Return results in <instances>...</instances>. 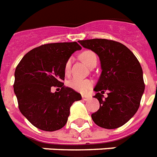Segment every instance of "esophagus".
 <instances>
[{"label": "esophagus", "instance_id": "obj_1", "mask_svg": "<svg viewBox=\"0 0 157 157\" xmlns=\"http://www.w3.org/2000/svg\"><path fill=\"white\" fill-rule=\"evenodd\" d=\"M90 98L89 96H87V95H82V99H83V100L87 101V100H89Z\"/></svg>", "mask_w": 157, "mask_h": 157}]
</instances>
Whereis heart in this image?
<instances>
[{"mask_svg": "<svg viewBox=\"0 0 157 157\" xmlns=\"http://www.w3.org/2000/svg\"><path fill=\"white\" fill-rule=\"evenodd\" d=\"M80 58L88 67L91 66V64L94 62H97V56L96 54L90 50H86L80 54ZM71 67V59L67 60L65 66H64V71L66 75L69 73ZM67 85L70 88L73 89L74 90L81 93H86L90 89L92 86V82L89 80H83L79 78H72L67 82Z\"/></svg>", "mask_w": 157, "mask_h": 157, "instance_id": "b5f03b06", "label": "heart"}]
</instances>
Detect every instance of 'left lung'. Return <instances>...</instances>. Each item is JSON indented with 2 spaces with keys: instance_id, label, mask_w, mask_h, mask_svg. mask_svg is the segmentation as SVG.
Wrapping results in <instances>:
<instances>
[{
  "instance_id": "left-lung-1",
  "label": "left lung",
  "mask_w": 157,
  "mask_h": 157,
  "mask_svg": "<svg viewBox=\"0 0 157 157\" xmlns=\"http://www.w3.org/2000/svg\"><path fill=\"white\" fill-rule=\"evenodd\" d=\"M78 41L95 53L100 60L102 72L94 89L100 107L91 117L102 128H119L134 117L140 105L145 89L141 65L121 43L106 39ZM105 91L109 93L103 99Z\"/></svg>"
}]
</instances>
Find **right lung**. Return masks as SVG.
Masks as SVG:
<instances>
[{
	"mask_svg": "<svg viewBox=\"0 0 157 157\" xmlns=\"http://www.w3.org/2000/svg\"><path fill=\"white\" fill-rule=\"evenodd\" d=\"M81 47L76 42L40 45L23 56L15 69L13 91L21 113L35 127L55 131L66 124L70 107L81 95L62 82L67 59ZM52 86L61 88L51 92Z\"/></svg>",
	"mask_w": 157,
	"mask_h": 157,
	"instance_id": "right-lung-1",
	"label": "right lung"
}]
</instances>
